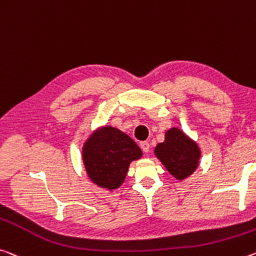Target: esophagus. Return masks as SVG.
<instances>
[{
    "instance_id": "1",
    "label": "esophagus",
    "mask_w": 256,
    "mask_h": 256,
    "mask_svg": "<svg viewBox=\"0 0 256 256\" xmlns=\"http://www.w3.org/2000/svg\"><path fill=\"white\" fill-rule=\"evenodd\" d=\"M140 147L142 149L144 152H148L149 149H150V144L147 141H142V142H140Z\"/></svg>"
}]
</instances>
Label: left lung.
I'll return each instance as SVG.
<instances>
[{
	"label": "left lung",
	"instance_id": "left-lung-1",
	"mask_svg": "<svg viewBox=\"0 0 256 256\" xmlns=\"http://www.w3.org/2000/svg\"><path fill=\"white\" fill-rule=\"evenodd\" d=\"M154 154L168 173L180 181L192 176L200 165V146L179 128L165 132V140L156 146Z\"/></svg>",
	"mask_w": 256,
	"mask_h": 256
}]
</instances>
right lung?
<instances>
[{
  "mask_svg": "<svg viewBox=\"0 0 256 256\" xmlns=\"http://www.w3.org/2000/svg\"><path fill=\"white\" fill-rule=\"evenodd\" d=\"M141 157L139 146L120 130L109 125L96 128L82 148L88 179L108 192L123 184L130 164Z\"/></svg>",
  "mask_w": 256,
  "mask_h": 256,
  "instance_id": "right-lung-1",
  "label": "right lung"
}]
</instances>
